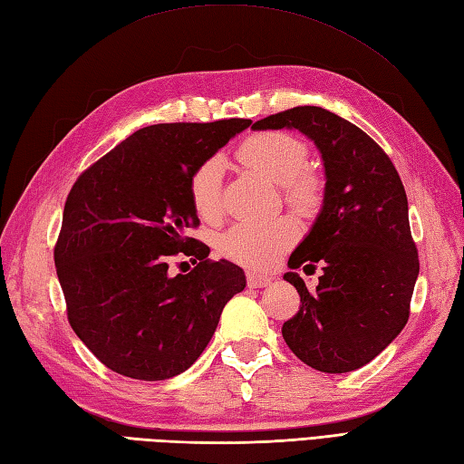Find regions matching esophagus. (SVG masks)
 <instances>
[{"label": "esophagus", "instance_id": "obj_1", "mask_svg": "<svg viewBox=\"0 0 464 464\" xmlns=\"http://www.w3.org/2000/svg\"><path fill=\"white\" fill-rule=\"evenodd\" d=\"M246 285H249V288H265L268 285H273V278L266 276V275L246 273Z\"/></svg>", "mask_w": 464, "mask_h": 464}]
</instances>
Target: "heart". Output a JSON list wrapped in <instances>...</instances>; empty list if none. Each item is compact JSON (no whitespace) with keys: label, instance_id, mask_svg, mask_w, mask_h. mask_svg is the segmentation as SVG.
<instances>
[{"label":"heart","instance_id":"b5f03b06","mask_svg":"<svg viewBox=\"0 0 464 464\" xmlns=\"http://www.w3.org/2000/svg\"><path fill=\"white\" fill-rule=\"evenodd\" d=\"M241 160L255 174L285 188L286 201L306 209L316 201L318 183L304 169L308 150L298 138L283 132H261L237 150ZM225 161L219 156L203 160L189 178V198L199 218L213 219L221 211ZM296 229L288 219L268 223H237L221 237V253L231 261L251 268L273 266L295 241Z\"/></svg>","mask_w":464,"mask_h":464}]
</instances>
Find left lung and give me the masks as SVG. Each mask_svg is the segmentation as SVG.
<instances>
[{"label":"left lung","mask_w":464,"mask_h":464,"mask_svg":"<svg viewBox=\"0 0 464 464\" xmlns=\"http://www.w3.org/2000/svg\"><path fill=\"white\" fill-rule=\"evenodd\" d=\"M251 128L303 132L326 176L318 218L288 258L290 268L320 263L322 275L308 288L298 273H285L300 308L283 324V338L318 372L358 370L407 324L419 275L401 178L368 134L320 106H295Z\"/></svg>","instance_id":"obj_1"}]
</instances>
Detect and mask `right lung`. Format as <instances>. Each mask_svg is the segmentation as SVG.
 <instances>
[{"label": "right lung", "mask_w": 464, "mask_h": 464, "mask_svg": "<svg viewBox=\"0 0 464 464\" xmlns=\"http://www.w3.org/2000/svg\"><path fill=\"white\" fill-rule=\"evenodd\" d=\"M249 126L245 118L146 126L74 181L55 266L71 326L106 368L144 382L186 372L245 288L241 266L209 261V246L186 231L199 225L193 169ZM178 252L198 266L171 276L167 258Z\"/></svg>", "instance_id": "right-lung-1"}]
</instances>
